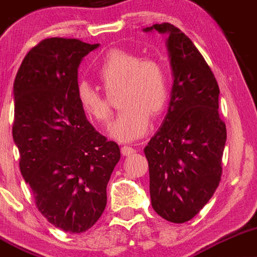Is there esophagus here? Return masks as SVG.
Masks as SVG:
<instances>
[{
	"instance_id": "34e87169",
	"label": "esophagus",
	"mask_w": 257,
	"mask_h": 257,
	"mask_svg": "<svg viewBox=\"0 0 257 257\" xmlns=\"http://www.w3.org/2000/svg\"><path fill=\"white\" fill-rule=\"evenodd\" d=\"M135 152H136V149L132 148V147H130V146L121 147V153H122V155H125V157H128V155L134 154Z\"/></svg>"
}]
</instances>
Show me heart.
Returning <instances> with one entry per match:
<instances>
[{
    "instance_id": "heart-1",
    "label": "heart",
    "mask_w": 257,
    "mask_h": 257,
    "mask_svg": "<svg viewBox=\"0 0 257 257\" xmlns=\"http://www.w3.org/2000/svg\"><path fill=\"white\" fill-rule=\"evenodd\" d=\"M97 75L108 93L122 88L120 106L123 109L109 128L110 136L123 142L142 137L151 125V114L159 115L169 102L170 76L165 64L154 57L144 58L138 52L113 48L102 59ZM76 99L94 121L109 122L110 102L97 87L80 81Z\"/></svg>"
}]
</instances>
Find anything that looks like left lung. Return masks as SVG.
<instances>
[{
	"label": "left lung",
	"instance_id": "8db88e82",
	"mask_svg": "<svg viewBox=\"0 0 257 257\" xmlns=\"http://www.w3.org/2000/svg\"><path fill=\"white\" fill-rule=\"evenodd\" d=\"M167 34L174 86L159 131L144 148L152 206L174 223L192 220L211 199L222 175L226 123L218 113L214 73L188 36L170 23L146 28Z\"/></svg>",
	"mask_w": 257,
	"mask_h": 257
}]
</instances>
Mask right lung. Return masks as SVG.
<instances>
[{
  "label": "right lung",
  "instance_id": "1",
  "mask_svg": "<svg viewBox=\"0 0 257 257\" xmlns=\"http://www.w3.org/2000/svg\"><path fill=\"white\" fill-rule=\"evenodd\" d=\"M51 37L31 48L14 81L13 140L39 211L57 228L82 233L106 205L120 148L96 131L76 99L77 68L98 47Z\"/></svg>",
  "mask_w": 257,
  "mask_h": 257
}]
</instances>
